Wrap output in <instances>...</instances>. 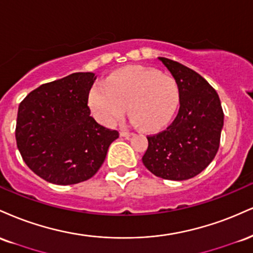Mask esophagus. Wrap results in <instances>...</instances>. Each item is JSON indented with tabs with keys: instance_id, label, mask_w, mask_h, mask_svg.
Returning <instances> with one entry per match:
<instances>
[{
	"instance_id": "34e87169",
	"label": "esophagus",
	"mask_w": 253,
	"mask_h": 253,
	"mask_svg": "<svg viewBox=\"0 0 253 253\" xmlns=\"http://www.w3.org/2000/svg\"><path fill=\"white\" fill-rule=\"evenodd\" d=\"M120 135L122 136V137L129 138V137H131V136L133 135V133H132V132H129V131H126V130H121Z\"/></svg>"
}]
</instances>
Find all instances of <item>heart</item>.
Returning <instances> with one entry per match:
<instances>
[{
  "mask_svg": "<svg viewBox=\"0 0 253 253\" xmlns=\"http://www.w3.org/2000/svg\"><path fill=\"white\" fill-rule=\"evenodd\" d=\"M179 87L174 78L153 68L130 66L94 85L88 106L97 121L114 126L129 110L131 120L145 131H159L171 121L179 105Z\"/></svg>",
  "mask_w": 253,
  "mask_h": 253,
  "instance_id": "1",
  "label": "heart"
}]
</instances>
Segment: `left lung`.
I'll return each mask as SVG.
<instances>
[{
	"mask_svg": "<svg viewBox=\"0 0 253 253\" xmlns=\"http://www.w3.org/2000/svg\"><path fill=\"white\" fill-rule=\"evenodd\" d=\"M176 82L179 114L165 131L149 136L142 157L148 170L165 180L183 181L200 174L219 149L224 112L218 93L200 74L159 56Z\"/></svg>",
	"mask_w": 253,
	"mask_h": 253,
	"instance_id": "8db88e82",
	"label": "left lung"
}]
</instances>
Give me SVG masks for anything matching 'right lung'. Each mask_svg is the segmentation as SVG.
<instances>
[{
  "mask_svg": "<svg viewBox=\"0 0 253 253\" xmlns=\"http://www.w3.org/2000/svg\"><path fill=\"white\" fill-rule=\"evenodd\" d=\"M96 78L92 72L72 73L39 86L21 102L16 144L41 179L61 186L88 180L120 136L90 116L88 93Z\"/></svg>",
  "mask_w": 253,
  "mask_h": 253,
  "instance_id": "obj_1",
  "label": "right lung"
}]
</instances>
